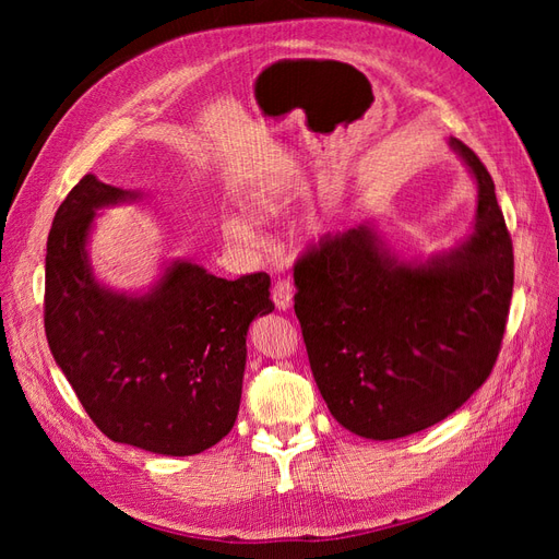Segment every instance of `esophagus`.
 <instances>
[{
	"label": "esophagus",
	"mask_w": 559,
	"mask_h": 559,
	"mask_svg": "<svg viewBox=\"0 0 559 559\" xmlns=\"http://www.w3.org/2000/svg\"><path fill=\"white\" fill-rule=\"evenodd\" d=\"M273 300L277 310H289L294 302V286L286 277H277L273 284Z\"/></svg>",
	"instance_id": "1"
}]
</instances>
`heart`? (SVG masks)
Here are the masks:
<instances>
[{
    "label": "heart",
    "mask_w": 559,
    "mask_h": 559,
    "mask_svg": "<svg viewBox=\"0 0 559 559\" xmlns=\"http://www.w3.org/2000/svg\"><path fill=\"white\" fill-rule=\"evenodd\" d=\"M245 205L251 212V216L273 218V216L282 214V210L286 205V198L275 189H257L245 198ZM314 228H319V226H314ZM218 230H222L224 238L233 245L259 247L257 228H253L249 218H245L240 214H224L222 218H218Z\"/></svg>",
    "instance_id": "heart-1"
}]
</instances>
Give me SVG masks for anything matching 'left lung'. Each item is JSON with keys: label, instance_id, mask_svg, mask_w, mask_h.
<instances>
[{"label": "left lung", "instance_id": "obj_1", "mask_svg": "<svg viewBox=\"0 0 559 559\" xmlns=\"http://www.w3.org/2000/svg\"><path fill=\"white\" fill-rule=\"evenodd\" d=\"M476 226L427 263H403L361 224L296 261L294 310L314 382L352 433L392 441L452 415L497 364L513 296V242L480 158Z\"/></svg>", "mask_w": 559, "mask_h": 559}]
</instances>
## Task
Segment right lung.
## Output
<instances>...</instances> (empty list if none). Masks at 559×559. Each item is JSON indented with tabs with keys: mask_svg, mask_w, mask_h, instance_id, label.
I'll use <instances>...</instances> for the list:
<instances>
[{
	"mask_svg": "<svg viewBox=\"0 0 559 559\" xmlns=\"http://www.w3.org/2000/svg\"><path fill=\"white\" fill-rule=\"evenodd\" d=\"M134 198L86 175L62 200L46 242L48 347L111 441L198 454L238 417L249 324L275 310L270 277L222 280L173 261L142 296L107 289L93 275L88 235L99 207Z\"/></svg>",
	"mask_w": 559,
	"mask_h": 559,
	"instance_id": "obj_1",
	"label": "right lung"
}]
</instances>
